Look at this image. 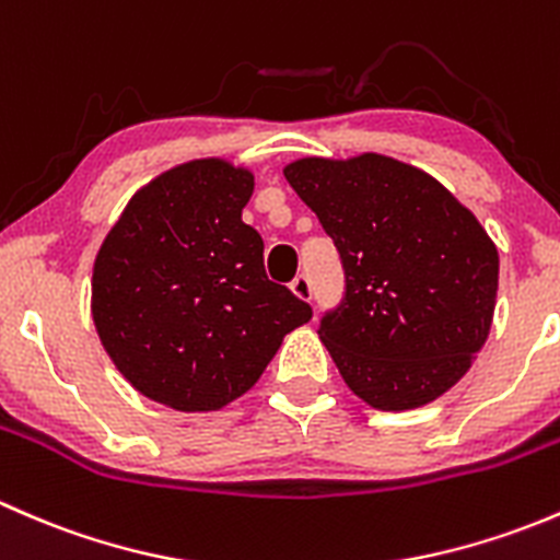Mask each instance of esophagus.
<instances>
[{"instance_id": "obj_1", "label": "esophagus", "mask_w": 560, "mask_h": 560, "mask_svg": "<svg viewBox=\"0 0 560 560\" xmlns=\"http://www.w3.org/2000/svg\"><path fill=\"white\" fill-rule=\"evenodd\" d=\"M290 290L295 292L301 301H306V303L314 301V287H312V279H308V276H295L290 284Z\"/></svg>"}]
</instances>
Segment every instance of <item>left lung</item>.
<instances>
[{
    "mask_svg": "<svg viewBox=\"0 0 560 560\" xmlns=\"http://www.w3.org/2000/svg\"><path fill=\"white\" fill-rule=\"evenodd\" d=\"M284 178L341 254V306L319 338L338 374L382 411L425 406L488 341L499 252L433 175L382 154L306 156Z\"/></svg>",
    "mask_w": 560,
    "mask_h": 560,
    "instance_id": "1",
    "label": "left lung"
}]
</instances>
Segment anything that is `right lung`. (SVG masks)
Masks as SVG:
<instances>
[{
  "instance_id": "right-lung-1",
  "label": "right lung",
  "mask_w": 560,
  "mask_h": 560,
  "mask_svg": "<svg viewBox=\"0 0 560 560\" xmlns=\"http://www.w3.org/2000/svg\"><path fill=\"white\" fill-rule=\"evenodd\" d=\"M254 175L191 160L127 202L94 259L92 316L113 365L175 411H217L257 385L312 306L273 284L241 219Z\"/></svg>"
}]
</instances>
